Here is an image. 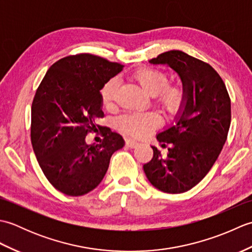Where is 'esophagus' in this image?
I'll use <instances>...</instances> for the list:
<instances>
[{
	"mask_svg": "<svg viewBox=\"0 0 252 252\" xmlns=\"http://www.w3.org/2000/svg\"><path fill=\"white\" fill-rule=\"evenodd\" d=\"M126 145L127 147H130V148H134V147H136L138 145V143L136 141H134V140H126Z\"/></svg>",
	"mask_w": 252,
	"mask_h": 252,
	"instance_id": "1",
	"label": "esophagus"
}]
</instances>
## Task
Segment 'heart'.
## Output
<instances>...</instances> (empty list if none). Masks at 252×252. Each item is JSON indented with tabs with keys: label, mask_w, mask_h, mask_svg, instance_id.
Returning <instances> with one entry per match:
<instances>
[{
	"label": "heart",
	"mask_w": 252,
	"mask_h": 252,
	"mask_svg": "<svg viewBox=\"0 0 252 252\" xmlns=\"http://www.w3.org/2000/svg\"><path fill=\"white\" fill-rule=\"evenodd\" d=\"M133 79L144 91L152 95L160 109L169 116H176L184 109L187 101V91L179 83H168V72L156 68L144 67L133 73ZM119 90V80L110 79L100 91L101 104L107 110H114ZM160 126V118L154 112H131L121 116L117 127L123 133L134 137L148 135Z\"/></svg>",
	"instance_id": "b5f03b06"
}]
</instances>
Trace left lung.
<instances>
[{"mask_svg":"<svg viewBox=\"0 0 252 252\" xmlns=\"http://www.w3.org/2000/svg\"><path fill=\"white\" fill-rule=\"evenodd\" d=\"M179 73L187 101L175 126L159 133L167 155L152 146L144 164L148 181L163 192L181 194L205 178L220 155L231 126V98L222 78L209 63L182 51H169L149 61Z\"/></svg>","mask_w":252,"mask_h":252,"instance_id":"8db88e82","label":"left lung"}]
</instances>
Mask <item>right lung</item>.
<instances>
[{"label":"right lung","mask_w":252,"mask_h":252,"mask_svg":"<svg viewBox=\"0 0 252 252\" xmlns=\"http://www.w3.org/2000/svg\"><path fill=\"white\" fill-rule=\"evenodd\" d=\"M123 66L92 54L63 57L50 67L31 106V143L46 179L68 196H82L104 179L110 158L125 145L121 135L100 126L99 91ZM90 132L103 136L88 144ZM96 138V137H95Z\"/></svg>","instance_id":"right-lung-1"}]
</instances>
